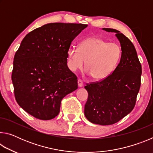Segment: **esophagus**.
Wrapping results in <instances>:
<instances>
[{"instance_id":"esophagus-1","label":"esophagus","mask_w":153,"mask_h":153,"mask_svg":"<svg viewBox=\"0 0 153 153\" xmlns=\"http://www.w3.org/2000/svg\"><path fill=\"white\" fill-rule=\"evenodd\" d=\"M77 84H78V86L79 87H82L84 85V83H83L82 80L81 79H79L78 81H77Z\"/></svg>"}]
</instances>
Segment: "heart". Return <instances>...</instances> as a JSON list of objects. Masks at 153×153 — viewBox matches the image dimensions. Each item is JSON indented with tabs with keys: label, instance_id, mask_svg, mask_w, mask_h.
Wrapping results in <instances>:
<instances>
[{
	"label": "heart",
	"instance_id": "heart-1",
	"mask_svg": "<svg viewBox=\"0 0 153 153\" xmlns=\"http://www.w3.org/2000/svg\"><path fill=\"white\" fill-rule=\"evenodd\" d=\"M68 64L72 71L82 69L86 60V69L92 79L101 80L112 73L120 61L121 50L115 43H108L98 37L83 40L79 47L69 48Z\"/></svg>",
	"mask_w": 153,
	"mask_h": 153
}]
</instances>
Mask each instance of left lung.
<instances>
[{"label": "left lung", "mask_w": 153, "mask_h": 153, "mask_svg": "<svg viewBox=\"0 0 153 153\" xmlns=\"http://www.w3.org/2000/svg\"><path fill=\"white\" fill-rule=\"evenodd\" d=\"M115 32L121 46L120 61L106 78L86 84L88 93L84 114L90 122L112 125L129 114L135 107L141 85L142 66L132 42L120 31Z\"/></svg>", "instance_id": "obj_1"}]
</instances>
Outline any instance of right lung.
I'll return each instance as SVG.
<instances>
[{
	"mask_svg": "<svg viewBox=\"0 0 153 153\" xmlns=\"http://www.w3.org/2000/svg\"><path fill=\"white\" fill-rule=\"evenodd\" d=\"M88 25L51 23L28 33L14 56L11 79L17 102L41 120L55 118L77 77L67 65L75 38Z\"/></svg>",
	"mask_w": 153,
	"mask_h": 153,
	"instance_id": "add662e5",
	"label": "right lung"
}]
</instances>
